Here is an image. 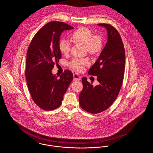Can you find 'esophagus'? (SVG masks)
Returning <instances> with one entry per match:
<instances>
[{
  "instance_id": "obj_1",
  "label": "esophagus",
  "mask_w": 153,
  "mask_h": 153,
  "mask_svg": "<svg viewBox=\"0 0 153 153\" xmlns=\"http://www.w3.org/2000/svg\"><path fill=\"white\" fill-rule=\"evenodd\" d=\"M73 77H74V80L75 81H80L81 80V77L77 73L73 74Z\"/></svg>"
}]
</instances>
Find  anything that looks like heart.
<instances>
[{
    "mask_svg": "<svg viewBox=\"0 0 153 153\" xmlns=\"http://www.w3.org/2000/svg\"><path fill=\"white\" fill-rule=\"evenodd\" d=\"M75 41L85 45L88 51L91 53L97 52L101 47L102 40L100 36L93 35L91 31L85 27H82L75 31L71 35ZM71 42L66 39H62L59 43L60 51L63 54H68L71 50ZM89 64V60L86 58H76L71 62V66L74 70L80 71L84 67Z\"/></svg>",
    "mask_w": 153,
    "mask_h": 153,
    "instance_id": "b5f03b06",
    "label": "heart"
}]
</instances>
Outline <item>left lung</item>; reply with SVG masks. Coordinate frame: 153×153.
Listing matches in <instances>:
<instances>
[{"instance_id":"obj_1","label":"left lung","mask_w":153,"mask_h":153,"mask_svg":"<svg viewBox=\"0 0 153 153\" xmlns=\"http://www.w3.org/2000/svg\"><path fill=\"white\" fill-rule=\"evenodd\" d=\"M98 25L105 28L107 42L88 73L97 76L99 84L93 86L85 77H82L83 88L79 95L80 105L91 114L105 111L116 100L122 84L125 66V48L118 31L108 24Z\"/></svg>"}]
</instances>
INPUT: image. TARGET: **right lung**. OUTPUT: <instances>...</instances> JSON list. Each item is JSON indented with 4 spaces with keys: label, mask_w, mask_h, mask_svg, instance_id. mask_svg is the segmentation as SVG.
I'll use <instances>...</instances> for the list:
<instances>
[{
    "label": "right lung",
    "mask_w": 153,
    "mask_h": 153,
    "mask_svg": "<svg viewBox=\"0 0 153 153\" xmlns=\"http://www.w3.org/2000/svg\"><path fill=\"white\" fill-rule=\"evenodd\" d=\"M73 28L63 22H49L36 33L28 49L25 69L27 86L34 102L44 110H53L61 105L73 79L71 71H65L59 78L52 72L55 62L61 58L59 43L62 33Z\"/></svg>",
    "instance_id": "right-lung-1"
}]
</instances>
